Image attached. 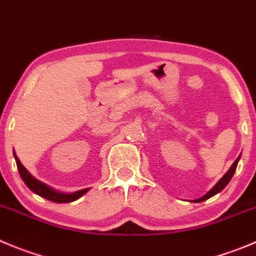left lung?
<instances>
[{
	"label": "left lung",
	"mask_w": 256,
	"mask_h": 256,
	"mask_svg": "<svg viewBox=\"0 0 256 256\" xmlns=\"http://www.w3.org/2000/svg\"><path fill=\"white\" fill-rule=\"evenodd\" d=\"M240 157H242V154H240L239 157L236 158L235 162H234L232 164H231L230 168H228V171L226 172V174H224V176L221 177L220 180H218V184H216L215 186H214L212 188H211L210 191L208 192V194H204V196H202V197H200V198L194 200V202H201V201H205V200H208V198H210V197H212L214 194H218V192L222 191V190L225 188L226 186H228V182H230V180L232 178L234 174H235L236 167H238V163H239V160H240Z\"/></svg>",
	"instance_id": "1"
}]
</instances>
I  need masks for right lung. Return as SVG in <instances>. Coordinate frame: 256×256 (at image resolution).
Returning a JSON list of instances; mask_svg holds the SVG:
<instances>
[{
  "instance_id": "right-lung-1",
  "label": "right lung",
  "mask_w": 256,
  "mask_h": 256,
  "mask_svg": "<svg viewBox=\"0 0 256 256\" xmlns=\"http://www.w3.org/2000/svg\"><path fill=\"white\" fill-rule=\"evenodd\" d=\"M14 160H16L18 174H20L21 178H22V181L25 182L26 186H28L31 191L35 192L36 194L44 197V198L50 200V201H52V202H59V204L72 202V201L80 198L82 194H86V192L89 191V188L80 190V191L72 192V194H64V192L58 191V190L52 188V187H50L48 184H44V182L38 181V178H35V177H34L32 174H31L30 172L24 167V164L20 162V160H18V157L16 156L14 150Z\"/></svg>"
}]
</instances>
